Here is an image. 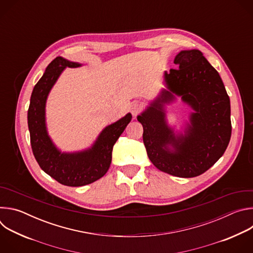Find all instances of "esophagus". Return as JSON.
I'll use <instances>...</instances> for the list:
<instances>
[{
    "label": "esophagus",
    "instance_id": "1",
    "mask_svg": "<svg viewBox=\"0 0 253 253\" xmlns=\"http://www.w3.org/2000/svg\"><path fill=\"white\" fill-rule=\"evenodd\" d=\"M142 110V105L141 104H139V103H133L131 106H130V111H131V113H132V115L133 116H137L139 113H140V111Z\"/></svg>",
    "mask_w": 253,
    "mask_h": 253
}]
</instances>
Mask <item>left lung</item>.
<instances>
[{"label": "left lung", "mask_w": 253, "mask_h": 253, "mask_svg": "<svg viewBox=\"0 0 253 253\" xmlns=\"http://www.w3.org/2000/svg\"><path fill=\"white\" fill-rule=\"evenodd\" d=\"M178 69L164 72L167 87L137 120L150 161L160 171L191 178L213 166L225 152L231 137L230 100L224 84L199 50L179 52ZM180 95L195 112L185 134L176 135L168 126L164 105Z\"/></svg>", "instance_id": "obj_1"}]
</instances>
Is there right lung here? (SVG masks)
<instances>
[{"instance_id":"right-lung-1","label":"right lung","mask_w":253,"mask_h":253,"mask_svg":"<svg viewBox=\"0 0 253 253\" xmlns=\"http://www.w3.org/2000/svg\"><path fill=\"white\" fill-rule=\"evenodd\" d=\"M82 64L62 57L55 58L46 68L42 78L35 85L28 110L33 154L41 169L63 185L78 187L93 183L108 171L112 160L114 144L132 119L130 113L105 127L93 145L83 151L61 152L48 135L46 102L48 95L65 68H77Z\"/></svg>"}]
</instances>
